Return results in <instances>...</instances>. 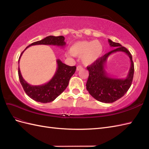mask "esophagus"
<instances>
[{
	"label": "esophagus",
	"mask_w": 149,
	"mask_h": 149,
	"mask_svg": "<svg viewBox=\"0 0 149 149\" xmlns=\"http://www.w3.org/2000/svg\"><path fill=\"white\" fill-rule=\"evenodd\" d=\"M82 69H83V67L81 66H80V65H79V66L76 67V71H79V70H82Z\"/></svg>",
	"instance_id": "obj_1"
}]
</instances>
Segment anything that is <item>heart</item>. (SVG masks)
Wrapping results in <instances>:
<instances>
[{"label": "heart", "mask_w": 149, "mask_h": 149, "mask_svg": "<svg viewBox=\"0 0 149 149\" xmlns=\"http://www.w3.org/2000/svg\"><path fill=\"white\" fill-rule=\"evenodd\" d=\"M102 52V44L99 41L78 42L70 48L72 55L81 56L82 63L86 66L94 63L101 56Z\"/></svg>", "instance_id": "obj_1"}]
</instances>
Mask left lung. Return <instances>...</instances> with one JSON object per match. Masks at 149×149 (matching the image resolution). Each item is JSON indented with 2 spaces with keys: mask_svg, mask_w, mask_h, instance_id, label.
<instances>
[{
  "mask_svg": "<svg viewBox=\"0 0 149 149\" xmlns=\"http://www.w3.org/2000/svg\"><path fill=\"white\" fill-rule=\"evenodd\" d=\"M108 42L111 47L115 48L87 66L89 77L86 84L88 91L95 100L104 103L115 102L127 93L131 86L134 73L132 56L128 49L120 43L112 42L109 39H108ZM118 51L125 52L131 60L130 69L125 79L109 77L105 70L107 58L111 54Z\"/></svg>",
  "mask_w": 149,
  "mask_h": 149,
  "instance_id": "1",
  "label": "left lung"
}]
</instances>
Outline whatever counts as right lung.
Instances as JSON below:
<instances>
[{
  "label": "right lung",
  "mask_w": 149,
  "mask_h": 149,
  "mask_svg": "<svg viewBox=\"0 0 149 149\" xmlns=\"http://www.w3.org/2000/svg\"><path fill=\"white\" fill-rule=\"evenodd\" d=\"M35 45H57L63 47L66 43L65 42V37L63 36H48L42 40L30 44L25 49V50L29 47ZM24 52H22L19 57V64L20 57ZM56 62L58 67L53 77L47 83L40 86H32L26 83L22 77L19 67L18 73L20 82L25 93L34 101L42 103L50 102L60 96L68 85L69 81L74 73L76 67L75 66H70L66 65L62 63L60 59H58Z\"/></svg>",
  "instance_id": "obj_1"
}]
</instances>
